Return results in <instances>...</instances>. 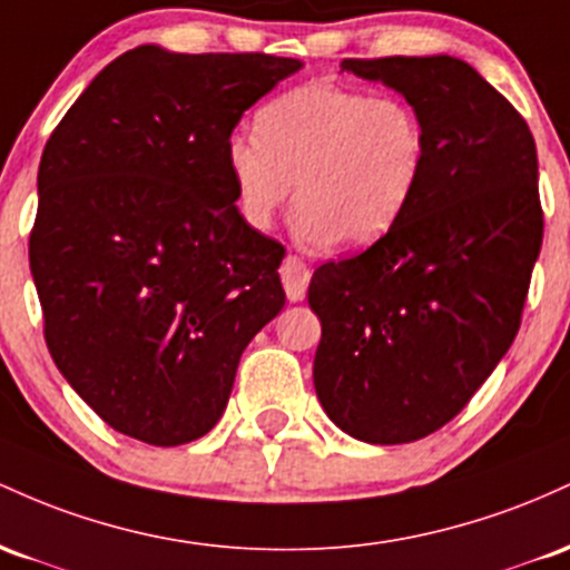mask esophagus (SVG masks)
Here are the masks:
<instances>
[{"mask_svg":"<svg viewBox=\"0 0 570 570\" xmlns=\"http://www.w3.org/2000/svg\"><path fill=\"white\" fill-rule=\"evenodd\" d=\"M279 277H283L287 298H291V302H302L306 296V285H309V277H312L309 266H306L298 255H287L283 266H279Z\"/></svg>","mask_w":570,"mask_h":570,"instance_id":"34e87169","label":"esophagus"}]
</instances>
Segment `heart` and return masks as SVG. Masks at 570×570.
<instances>
[{"mask_svg": "<svg viewBox=\"0 0 570 570\" xmlns=\"http://www.w3.org/2000/svg\"><path fill=\"white\" fill-rule=\"evenodd\" d=\"M255 131H234L226 166L239 213L266 232L296 185L293 234L306 247L366 245L412 202L428 158L425 126L401 96L309 80L274 96Z\"/></svg>", "mask_w": 570, "mask_h": 570, "instance_id": "obj_1", "label": "heart"}]
</instances>
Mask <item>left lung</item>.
<instances>
[{"label": "left lung", "instance_id": "8db88e82", "mask_svg": "<svg viewBox=\"0 0 570 570\" xmlns=\"http://www.w3.org/2000/svg\"><path fill=\"white\" fill-rule=\"evenodd\" d=\"M404 94L425 126L412 202L363 253L317 266L315 390L368 444L431 436L514 342L541 253L539 158L525 118L452 56L344 59Z\"/></svg>", "mask_w": 570, "mask_h": 570}]
</instances>
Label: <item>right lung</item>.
<instances>
[{
    "label": "right lung",
    "mask_w": 570,
    "mask_h": 570,
    "mask_svg": "<svg viewBox=\"0 0 570 570\" xmlns=\"http://www.w3.org/2000/svg\"><path fill=\"white\" fill-rule=\"evenodd\" d=\"M298 67L139 45L45 145L29 234L45 344L124 436L177 446L213 431L242 353L285 306V247L236 209L226 142Z\"/></svg>",
    "instance_id": "1"
}]
</instances>
